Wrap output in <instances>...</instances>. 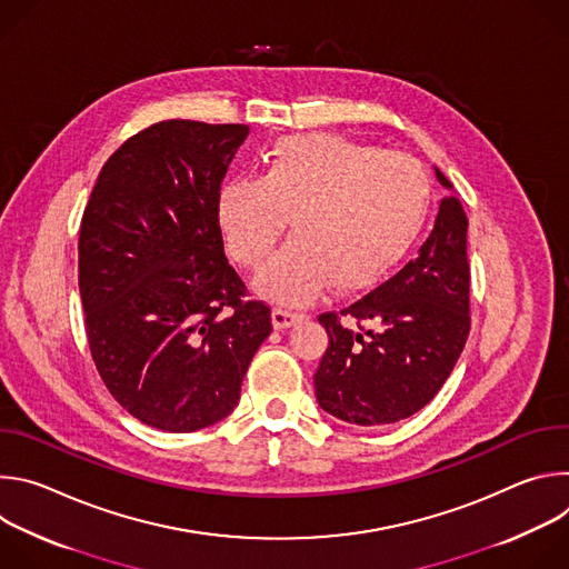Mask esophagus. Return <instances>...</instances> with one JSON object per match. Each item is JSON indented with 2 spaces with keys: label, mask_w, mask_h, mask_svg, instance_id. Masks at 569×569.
I'll use <instances>...</instances> for the list:
<instances>
[{
  "label": "esophagus",
  "mask_w": 569,
  "mask_h": 569,
  "mask_svg": "<svg viewBox=\"0 0 569 569\" xmlns=\"http://www.w3.org/2000/svg\"><path fill=\"white\" fill-rule=\"evenodd\" d=\"M306 315L299 312V310H290V308H281L277 306L272 310V321H274V329H288L292 327V323H297L299 319H303Z\"/></svg>",
  "instance_id": "1"
}]
</instances>
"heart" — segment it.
Listing matches in <instances>:
<instances>
[{
  "instance_id": "b5f03b06",
  "label": "heart",
  "mask_w": 569,
  "mask_h": 569,
  "mask_svg": "<svg viewBox=\"0 0 569 569\" xmlns=\"http://www.w3.org/2000/svg\"><path fill=\"white\" fill-rule=\"evenodd\" d=\"M428 209L430 182L415 159L327 132L277 139L259 178L224 182L216 200L227 250L250 270L272 261L292 216L297 238L263 277L290 303L329 283L369 286L412 248Z\"/></svg>"
}]
</instances>
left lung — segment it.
<instances>
[{"label": "left lung", "mask_w": 569, "mask_h": 569, "mask_svg": "<svg viewBox=\"0 0 569 569\" xmlns=\"http://www.w3.org/2000/svg\"><path fill=\"white\" fill-rule=\"evenodd\" d=\"M466 231L459 198H443L415 261L349 308L317 317L329 333L315 371L323 412L356 426H385L417 415L437 396L470 331ZM345 316L357 321L356 332L341 321Z\"/></svg>", "instance_id": "left-lung-1"}]
</instances>
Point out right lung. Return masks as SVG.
<instances>
[{
	"instance_id": "obj_1",
	"label": "right lung",
	"mask_w": 569,
	"mask_h": 569,
	"mask_svg": "<svg viewBox=\"0 0 569 569\" xmlns=\"http://www.w3.org/2000/svg\"><path fill=\"white\" fill-rule=\"evenodd\" d=\"M242 123L159 121L106 161L78 238V288L94 365L123 410L164 432L233 412L272 333L227 263L216 200Z\"/></svg>"
}]
</instances>
